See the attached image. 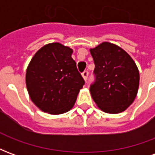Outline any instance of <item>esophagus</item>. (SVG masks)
I'll return each instance as SVG.
<instances>
[{"instance_id":"esophagus-1","label":"esophagus","mask_w":155,"mask_h":155,"mask_svg":"<svg viewBox=\"0 0 155 155\" xmlns=\"http://www.w3.org/2000/svg\"><path fill=\"white\" fill-rule=\"evenodd\" d=\"M88 75H89V72H88V71H84V72L82 73V77H83V79H84V81L87 80Z\"/></svg>"}]
</instances>
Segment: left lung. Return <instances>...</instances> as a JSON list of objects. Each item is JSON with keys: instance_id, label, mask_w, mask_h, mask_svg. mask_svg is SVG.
Segmentation results:
<instances>
[{"instance_id": "obj_1", "label": "left lung", "mask_w": 155, "mask_h": 155, "mask_svg": "<svg viewBox=\"0 0 155 155\" xmlns=\"http://www.w3.org/2000/svg\"><path fill=\"white\" fill-rule=\"evenodd\" d=\"M95 81L90 88L99 109L108 114L123 112L134 101L140 84L135 62L122 48L102 42L91 48Z\"/></svg>"}]
</instances>
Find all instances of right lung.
<instances>
[{"label": "right lung", "mask_w": 155, "mask_h": 155, "mask_svg": "<svg viewBox=\"0 0 155 155\" xmlns=\"http://www.w3.org/2000/svg\"><path fill=\"white\" fill-rule=\"evenodd\" d=\"M73 50L59 42L45 45L34 54L25 73L32 102L43 112L64 114L74 106L84 81L72 59Z\"/></svg>", "instance_id": "obj_1"}]
</instances>
